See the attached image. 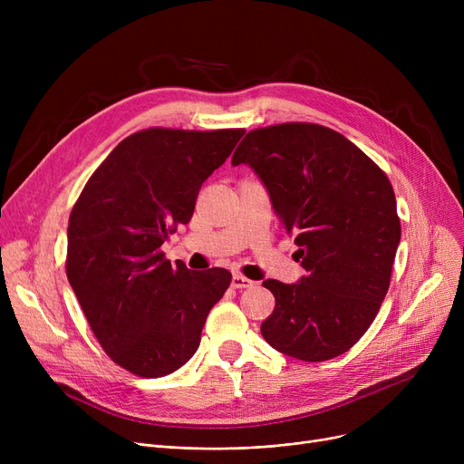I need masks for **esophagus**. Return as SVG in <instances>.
<instances>
[{"label": "esophagus", "instance_id": "esophagus-1", "mask_svg": "<svg viewBox=\"0 0 464 464\" xmlns=\"http://www.w3.org/2000/svg\"><path fill=\"white\" fill-rule=\"evenodd\" d=\"M254 285V280L242 276V275H235L233 280H231V287L235 289H246V287H252Z\"/></svg>", "mask_w": 464, "mask_h": 464}]
</instances>
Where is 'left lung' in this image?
I'll list each match as a JSON object with an SVG mask.
<instances>
[{"instance_id": "obj_1", "label": "left lung", "mask_w": 464, "mask_h": 464, "mask_svg": "<svg viewBox=\"0 0 464 464\" xmlns=\"http://www.w3.org/2000/svg\"><path fill=\"white\" fill-rule=\"evenodd\" d=\"M231 163L261 179L306 271L297 284L263 282L276 299L263 338L312 362L348 352L392 280L401 242L392 182L344 135L303 121L248 131Z\"/></svg>"}]
</instances>
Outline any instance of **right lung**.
Returning a JSON list of instances; mask_svg holds the SVG:
<instances>
[{
  "label": "right lung",
  "mask_w": 464,
  "mask_h": 464,
  "mask_svg": "<svg viewBox=\"0 0 464 464\" xmlns=\"http://www.w3.org/2000/svg\"><path fill=\"white\" fill-rule=\"evenodd\" d=\"M245 130L150 128L121 140L95 169L69 216L67 280L107 355L161 378L198 352L226 269L189 271L160 250L191 219L203 182Z\"/></svg>",
  "instance_id": "obj_1"
}]
</instances>
